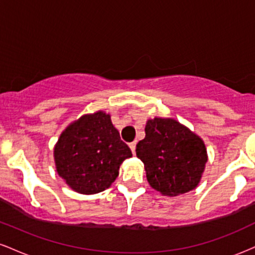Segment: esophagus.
<instances>
[{"mask_svg": "<svg viewBox=\"0 0 255 255\" xmlns=\"http://www.w3.org/2000/svg\"><path fill=\"white\" fill-rule=\"evenodd\" d=\"M135 146H136V142L135 141H133V142H130L129 144V148L131 150V153H135Z\"/></svg>", "mask_w": 255, "mask_h": 255, "instance_id": "obj_1", "label": "esophagus"}]
</instances>
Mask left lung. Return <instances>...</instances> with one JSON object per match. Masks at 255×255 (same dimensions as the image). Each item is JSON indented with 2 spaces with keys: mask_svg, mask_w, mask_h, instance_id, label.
<instances>
[{
  "mask_svg": "<svg viewBox=\"0 0 255 255\" xmlns=\"http://www.w3.org/2000/svg\"><path fill=\"white\" fill-rule=\"evenodd\" d=\"M145 134L135 151L152 188L169 197L194 189L207 162L203 140L172 119L148 120Z\"/></svg>",
  "mask_w": 255,
  "mask_h": 255,
  "instance_id": "obj_1",
  "label": "left lung"
}]
</instances>
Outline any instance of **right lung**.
Masks as SVG:
<instances>
[{"label": "right lung", "mask_w": 255, "mask_h": 255, "mask_svg": "<svg viewBox=\"0 0 255 255\" xmlns=\"http://www.w3.org/2000/svg\"><path fill=\"white\" fill-rule=\"evenodd\" d=\"M58 175L81 194H95L111 186L131 151L120 137L110 116L98 111L85 115L61 134L55 146Z\"/></svg>", "instance_id": "right-lung-1"}]
</instances>
